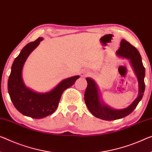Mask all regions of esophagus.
Returning <instances> with one entry per match:
<instances>
[{
    "instance_id": "34e87169",
    "label": "esophagus",
    "mask_w": 152,
    "mask_h": 152,
    "mask_svg": "<svg viewBox=\"0 0 152 152\" xmlns=\"http://www.w3.org/2000/svg\"><path fill=\"white\" fill-rule=\"evenodd\" d=\"M81 77H88L91 75V73L89 71H87V70H83L82 72L81 73Z\"/></svg>"
}]
</instances>
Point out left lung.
Wrapping results in <instances>:
<instances>
[{
    "label": "left lung",
    "instance_id": "obj_1",
    "mask_svg": "<svg viewBox=\"0 0 152 152\" xmlns=\"http://www.w3.org/2000/svg\"><path fill=\"white\" fill-rule=\"evenodd\" d=\"M116 53L118 56L128 58L130 60L138 78L139 96L127 108L122 110H115L100 102L96 84L94 81L88 77L86 79L88 86L84 94L86 104L93 115L103 120L111 121L118 120L124 118L131 113L141 100L145 88L144 81L145 70L142 62L141 55L137 48L125 39H122L120 43V48L117 51Z\"/></svg>",
    "mask_w": 152,
    "mask_h": 152
}]
</instances>
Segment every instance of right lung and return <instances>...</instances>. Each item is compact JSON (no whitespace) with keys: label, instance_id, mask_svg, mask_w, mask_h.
<instances>
[{"label":"right lung","instance_id":"right-lung-1","mask_svg":"<svg viewBox=\"0 0 152 152\" xmlns=\"http://www.w3.org/2000/svg\"><path fill=\"white\" fill-rule=\"evenodd\" d=\"M43 40L39 37L28 43L14 60L8 79V92L13 105L26 116L41 119L52 114L56 110L64 91L71 87L79 78L78 75L62 81L54 89L45 94H39L26 87L22 77L23 66L30 53Z\"/></svg>","mask_w":152,"mask_h":152}]
</instances>
